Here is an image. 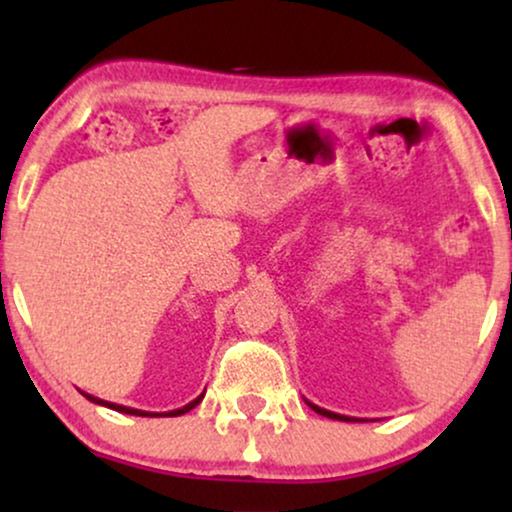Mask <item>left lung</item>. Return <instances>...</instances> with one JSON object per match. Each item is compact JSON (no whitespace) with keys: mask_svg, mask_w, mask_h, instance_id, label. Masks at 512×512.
I'll return each instance as SVG.
<instances>
[{"mask_svg":"<svg viewBox=\"0 0 512 512\" xmlns=\"http://www.w3.org/2000/svg\"><path fill=\"white\" fill-rule=\"evenodd\" d=\"M310 408L314 410V412H319V415H324V417H331V419H338V422H359V419H354V417H345V415H338V412H331V410H324V408H319V405H314V403H310Z\"/></svg>","mask_w":512,"mask_h":512,"instance_id":"left-lung-1","label":"left lung"}]
</instances>
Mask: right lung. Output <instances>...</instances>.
I'll use <instances>...</instances> for the list:
<instances>
[{
    "label": "right lung",
    "instance_id": "right-lung-1",
    "mask_svg": "<svg viewBox=\"0 0 512 512\" xmlns=\"http://www.w3.org/2000/svg\"><path fill=\"white\" fill-rule=\"evenodd\" d=\"M86 398H90V401L93 403H100V405H107V408H111V410H118V412H125V415H137V417H160V415H153V412H144V410H135V408H125V405H116V403H107V401H100V398H95V396H88L86 394ZM202 401V396H198L195 398L193 403H188V405H184V408H179V410H172V412H167V415H163V417H179V415H184V412H188V410H193L195 405H198Z\"/></svg>",
    "mask_w": 512,
    "mask_h": 512
}]
</instances>
